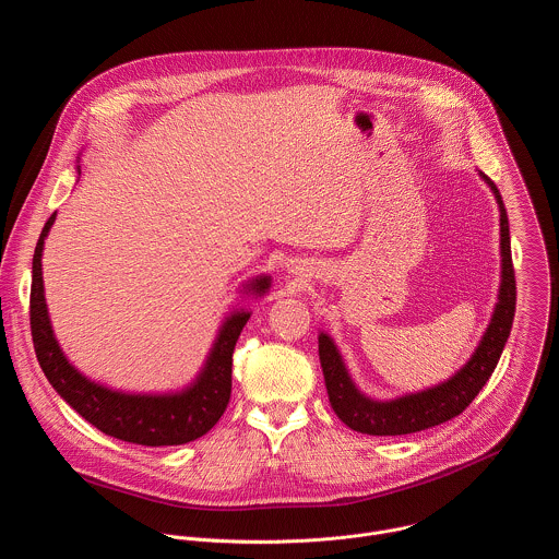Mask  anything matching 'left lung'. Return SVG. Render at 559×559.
Masks as SVG:
<instances>
[{
    "mask_svg": "<svg viewBox=\"0 0 559 559\" xmlns=\"http://www.w3.org/2000/svg\"><path fill=\"white\" fill-rule=\"evenodd\" d=\"M483 179L491 186L496 201L500 205L502 283H500L493 318L480 345H477L471 360L447 382L436 384L427 391L395 397V401L378 403L356 389L334 341L328 334H321L318 336V356H321L330 405L349 429L367 436H405V433H416V431L442 425L460 416L491 378L502 356V349L507 345V338L511 334L518 292H515V272H513V259H511L507 210L496 183L485 175Z\"/></svg>",
    "mask_w": 559,
    "mask_h": 559,
    "instance_id": "obj_1",
    "label": "left lung"
}]
</instances>
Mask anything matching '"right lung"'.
<instances>
[{
    "mask_svg": "<svg viewBox=\"0 0 559 559\" xmlns=\"http://www.w3.org/2000/svg\"><path fill=\"white\" fill-rule=\"evenodd\" d=\"M55 223V214L46 221L33 257L31 285V334L35 354L48 382L63 401L95 425L106 436L143 447L186 444L205 436L223 416L231 393V354L238 336L250 321L248 311H236L223 323L210 358L197 382L181 393L143 395L106 389L79 373L52 334L44 298L41 250L44 238ZM270 287V276L254 278L248 289L263 294Z\"/></svg>",
    "mask_w": 559,
    "mask_h": 559,
    "instance_id": "add662e5",
    "label": "right lung"
}]
</instances>
